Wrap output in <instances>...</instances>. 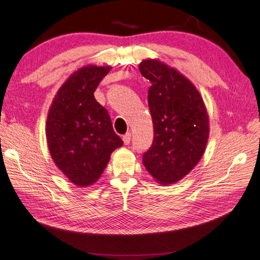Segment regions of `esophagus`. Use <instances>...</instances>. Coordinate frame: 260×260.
<instances>
[{"label": "esophagus", "mask_w": 260, "mask_h": 260, "mask_svg": "<svg viewBox=\"0 0 260 260\" xmlns=\"http://www.w3.org/2000/svg\"><path fill=\"white\" fill-rule=\"evenodd\" d=\"M122 139H123V143H124L125 145L130 144V142H131V134H125V135L122 137Z\"/></svg>", "instance_id": "obj_1"}]
</instances>
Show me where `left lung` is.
<instances>
[{"label":"left lung","instance_id":"obj_1","mask_svg":"<svg viewBox=\"0 0 260 260\" xmlns=\"http://www.w3.org/2000/svg\"><path fill=\"white\" fill-rule=\"evenodd\" d=\"M139 71L151 82L148 107L153 143L143 154L147 171L161 184H174L198 165L207 146L209 117L197 88L174 68L144 60Z\"/></svg>","mask_w":260,"mask_h":260}]
</instances>
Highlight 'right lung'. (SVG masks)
I'll return each mask as SVG.
<instances>
[{
  "mask_svg": "<svg viewBox=\"0 0 260 260\" xmlns=\"http://www.w3.org/2000/svg\"><path fill=\"white\" fill-rule=\"evenodd\" d=\"M111 67L86 66L75 72L54 97L47 120L48 146L54 163L73 184L90 186L123 145L107 109L93 92Z\"/></svg>",
  "mask_w": 260,
  "mask_h": 260,
  "instance_id": "right-lung-1",
  "label": "right lung"
}]
</instances>
